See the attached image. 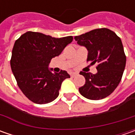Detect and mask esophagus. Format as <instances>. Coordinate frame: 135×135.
<instances>
[{
    "label": "esophagus",
    "instance_id": "esophagus-1",
    "mask_svg": "<svg viewBox=\"0 0 135 135\" xmlns=\"http://www.w3.org/2000/svg\"><path fill=\"white\" fill-rule=\"evenodd\" d=\"M77 75H78L77 73H71V74H70V76H71V77H74V76H76Z\"/></svg>",
    "mask_w": 135,
    "mask_h": 135
}]
</instances>
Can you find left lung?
<instances>
[{
    "instance_id": "8db88e82",
    "label": "left lung",
    "mask_w": 135,
    "mask_h": 135,
    "mask_svg": "<svg viewBox=\"0 0 135 135\" xmlns=\"http://www.w3.org/2000/svg\"><path fill=\"white\" fill-rule=\"evenodd\" d=\"M77 44L88 50L87 61L97 64V74L80 71L86 83L79 88L82 95L90 100H100L116 89L122 79L126 56L121 39L108 28L94 29L74 37Z\"/></svg>"
}]
</instances>
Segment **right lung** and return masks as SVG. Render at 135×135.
Masks as SVG:
<instances>
[{"label": "right lung", "instance_id": "1", "mask_svg": "<svg viewBox=\"0 0 135 135\" xmlns=\"http://www.w3.org/2000/svg\"><path fill=\"white\" fill-rule=\"evenodd\" d=\"M72 40V36L55 38L33 31L16 40L10 66L19 89L30 101L44 104L59 96L62 82L70 75L62 70L52 73L49 64Z\"/></svg>", "mask_w": 135, "mask_h": 135}]
</instances>
